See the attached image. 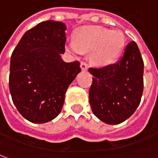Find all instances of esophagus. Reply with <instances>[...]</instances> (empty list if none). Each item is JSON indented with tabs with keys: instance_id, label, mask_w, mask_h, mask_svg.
Segmentation results:
<instances>
[{
	"instance_id": "esophagus-1",
	"label": "esophagus",
	"mask_w": 158,
	"mask_h": 158,
	"mask_svg": "<svg viewBox=\"0 0 158 158\" xmlns=\"http://www.w3.org/2000/svg\"><path fill=\"white\" fill-rule=\"evenodd\" d=\"M80 67H81V69H82L83 71H86V70H87V64H86L85 62H81Z\"/></svg>"
}]
</instances>
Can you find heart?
<instances>
[{
	"mask_svg": "<svg viewBox=\"0 0 158 158\" xmlns=\"http://www.w3.org/2000/svg\"><path fill=\"white\" fill-rule=\"evenodd\" d=\"M126 37L120 30H110L102 26L91 25L79 28L76 40L68 39L67 48L77 56L91 51L90 58L94 64L108 65L116 61L123 51Z\"/></svg>",
	"mask_w": 158,
	"mask_h": 158,
	"instance_id": "heart-1",
	"label": "heart"
}]
</instances>
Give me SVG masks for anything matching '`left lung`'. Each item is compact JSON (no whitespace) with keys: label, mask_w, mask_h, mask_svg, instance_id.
<instances>
[{"label":"left lung","mask_w":158,"mask_h":158,"mask_svg":"<svg viewBox=\"0 0 158 158\" xmlns=\"http://www.w3.org/2000/svg\"><path fill=\"white\" fill-rule=\"evenodd\" d=\"M144 64L139 48L129 42L123 56L113 64L89 68L94 76L89 89L93 113L109 125L130 118L141 102Z\"/></svg>","instance_id":"8db88e82"}]
</instances>
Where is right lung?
<instances>
[{
	"label": "right lung",
	"instance_id": "1",
	"mask_svg": "<svg viewBox=\"0 0 158 158\" xmlns=\"http://www.w3.org/2000/svg\"><path fill=\"white\" fill-rule=\"evenodd\" d=\"M65 24L53 20L26 31L11 55L10 91L19 113L42 124L58 116L65 92L81 69L79 61L66 63Z\"/></svg>",
	"mask_w": 158,
	"mask_h": 158
}]
</instances>
